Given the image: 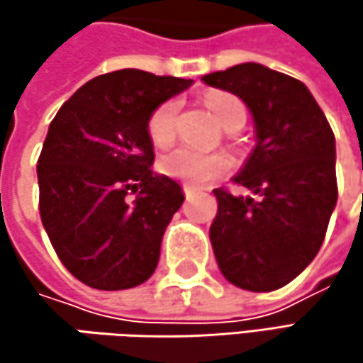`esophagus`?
Listing matches in <instances>:
<instances>
[{
    "instance_id": "34e87169",
    "label": "esophagus",
    "mask_w": 363,
    "mask_h": 363,
    "mask_svg": "<svg viewBox=\"0 0 363 363\" xmlns=\"http://www.w3.org/2000/svg\"><path fill=\"white\" fill-rule=\"evenodd\" d=\"M182 193H184V197L189 199V197H193V195H195V189H191V186H182Z\"/></svg>"
}]
</instances>
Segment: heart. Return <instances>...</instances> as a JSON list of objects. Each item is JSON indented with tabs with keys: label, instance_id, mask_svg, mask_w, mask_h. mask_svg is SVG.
Returning <instances> with one entry per match:
<instances>
[{
	"label": "heart",
	"instance_id": "1",
	"mask_svg": "<svg viewBox=\"0 0 363 363\" xmlns=\"http://www.w3.org/2000/svg\"><path fill=\"white\" fill-rule=\"evenodd\" d=\"M208 109L212 115L227 125L240 111H244L242 103L225 92H212L206 99ZM177 119H179V103L166 101L153 111L149 117V138L157 149H166L177 138ZM160 168L164 174L184 182L189 186H203L212 181L220 179L229 170V160L223 153H201L191 147H179L172 153L164 155L160 162Z\"/></svg>",
	"mask_w": 363,
	"mask_h": 363
}]
</instances>
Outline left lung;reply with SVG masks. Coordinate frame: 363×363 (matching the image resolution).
I'll return each instance as SVG.
<instances>
[{"instance_id":"obj_1","label":"left lung","mask_w":363,"mask_h":363,"mask_svg":"<svg viewBox=\"0 0 363 363\" xmlns=\"http://www.w3.org/2000/svg\"><path fill=\"white\" fill-rule=\"evenodd\" d=\"M250 109L256 147L235 182L260 199L214 189L210 242L220 273L238 288L271 292L320 252L336 206V147L307 86L258 62L201 77Z\"/></svg>"}]
</instances>
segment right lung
<instances>
[{"label": "right lung", "mask_w": 363, "mask_h": 363, "mask_svg": "<svg viewBox=\"0 0 363 363\" xmlns=\"http://www.w3.org/2000/svg\"><path fill=\"white\" fill-rule=\"evenodd\" d=\"M191 84L113 71L84 84L52 119L37 160L39 214L60 262L86 286L125 290L153 275L184 195L179 182L153 172L147 125Z\"/></svg>", "instance_id": "right-lung-1"}]
</instances>
